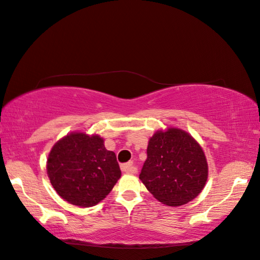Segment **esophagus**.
Instances as JSON below:
<instances>
[{
  "mask_svg": "<svg viewBox=\"0 0 260 260\" xmlns=\"http://www.w3.org/2000/svg\"><path fill=\"white\" fill-rule=\"evenodd\" d=\"M121 170L125 172V174H137L138 172V168L132 162L123 164L122 166H121Z\"/></svg>",
  "mask_w": 260,
  "mask_h": 260,
  "instance_id": "34e87169",
  "label": "esophagus"
}]
</instances>
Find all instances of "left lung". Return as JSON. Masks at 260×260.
Wrapping results in <instances>:
<instances>
[{"label":"left lung","instance_id":"1","mask_svg":"<svg viewBox=\"0 0 260 260\" xmlns=\"http://www.w3.org/2000/svg\"><path fill=\"white\" fill-rule=\"evenodd\" d=\"M139 179L161 204L178 207L193 200L208 179L203 148L179 128L155 131L149 139Z\"/></svg>","mask_w":260,"mask_h":260}]
</instances>
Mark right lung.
I'll return each mask as SVG.
<instances>
[{
	"mask_svg": "<svg viewBox=\"0 0 260 260\" xmlns=\"http://www.w3.org/2000/svg\"><path fill=\"white\" fill-rule=\"evenodd\" d=\"M52 187L69 204L88 208L110 193L121 177L113 151L99 135L71 132L54 143L47 161Z\"/></svg>",
	"mask_w": 260,
	"mask_h": 260,
	"instance_id": "right-lung-1",
	"label": "right lung"
}]
</instances>
